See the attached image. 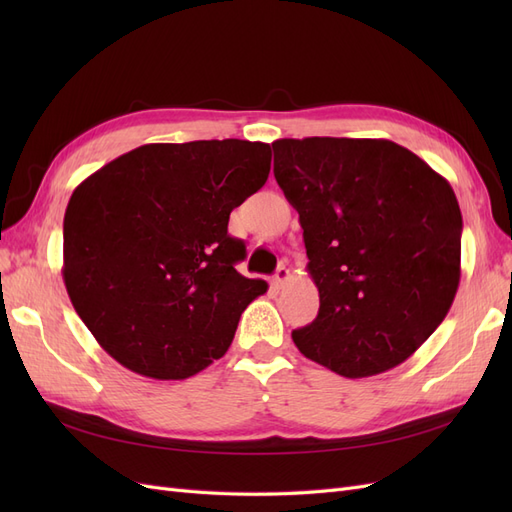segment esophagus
I'll use <instances>...</instances> for the list:
<instances>
[{"label": "esophagus", "mask_w": 512, "mask_h": 512, "mask_svg": "<svg viewBox=\"0 0 512 512\" xmlns=\"http://www.w3.org/2000/svg\"><path fill=\"white\" fill-rule=\"evenodd\" d=\"M290 280V271L286 269V267H280L275 271V275H273V280H271V284L275 286V288H282L286 282Z\"/></svg>", "instance_id": "obj_1"}]
</instances>
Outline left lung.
Segmentation results:
<instances>
[{
	"mask_svg": "<svg viewBox=\"0 0 512 512\" xmlns=\"http://www.w3.org/2000/svg\"><path fill=\"white\" fill-rule=\"evenodd\" d=\"M273 153L320 294L294 344L344 378L404 363L459 288L463 224L451 183L384 138H280Z\"/></svg>",
	"mask_w": 512,
	"mask_h": 512,
	"instance_id": "left-lung-1",
	"label": "left lung"
}]
</instances>
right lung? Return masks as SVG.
Wrapping results in <instances>:
<instances>
[{
	"label": "right lung",
	"mask_w": 512,
	"mask_h": 512,
	"mask_svg": "<svg viewBox=\"0 0 512 512\" xmlns=\"http://www.w3.org/2000/svg\"><path fill=\"white\" fill-rule=\"evenodd\" d=\"M271 147L151 143L89 175L64 218V282L96 342L134 374L185 380L226 354L267 282L243 277L230 211L265 185Z\"/></svg>",
	"instance_id": "1"
}]
</instances>
